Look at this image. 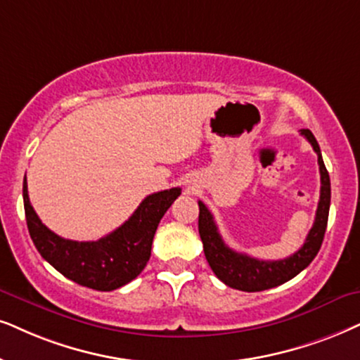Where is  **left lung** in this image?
I'll list each match as a JSON object with an SVG mask.
<instances>
[{
	"mask_svg": "<svg viewBox=\"0 0 360 360\" xmlns=\"http://www.w3.org/2000/svg\"><path fill=\"white\" fill-rule=\"evenodd\" d=\"M301 134L306 138L314 151L317 154L321 171V198L317 204L316 219L309 231L302 248L292 256L281 259V261H261L251 257L244 252L231 249L221 238L214 222L212 214L209 212L206 204L199 201V236L204 245V256L217 279L233 289L244 290V292H259V290L272 289L276 285L284 284L306 269L312 259L319 252L322 240H324L327 219H329L330 206V179L329 172L322 161L321 148L316 138L309 129H301Z\"/></svg>",
	"mask_w": 360,
	"mask_h": 360,
	"instance_id": "8db88e82",
	"label": "left lung"
}]
</instances>
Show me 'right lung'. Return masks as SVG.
<instances>
[{
	"instance_id": "add662e5",
	"label": "right lung",
	"mask_w": 360,
	"mask_h": 360,
	"mask_svg": "<svg viewBox=\"0 0 360 360\" xmlns=\"http://www.w3.org/2000/svg\"><path fill=\"white\" fill-rule=\"evenodd\" d=\"M181 188L148 195L124 224L99 240L65 239L41 222L30 202L28 183H22L30 236L43 259L76 284L96 290H115L141 274L151 257L154 234Z\"/></svg>"
}]
</instances>
